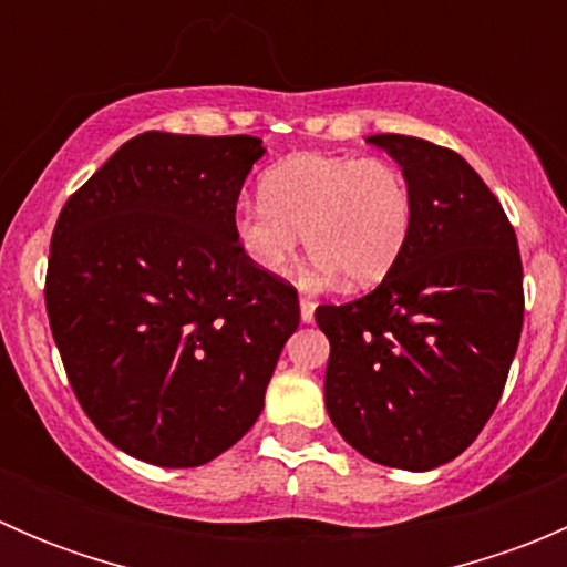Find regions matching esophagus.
Listing matches in <instances>:
<instances>
[{
	"instance_id": "obj_1",
	"label": "esophagus",
	"mask_w": 567,
	"mask_h": 567,
	"mask_svg": "<svg viewBox=\"0 0 567 567\" xmlns=\"http://www.w3.org/2000/svg\"><path fill=\"white\" fill-rule=\"evenodd\" d=\"M299 305H301V320H305V323H310V320L316 318V301H312L310 296H301Z\"/></svg>"
}]
</instances>
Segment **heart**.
Instances as JSON below:
<instances>
[{
    "label": "heart",
    "instance_id": "b5f03b06",
    "mask_svg": "<svg viewBox=\"0 0 567 567\" xmlns=\"http://www.w3.org/2000/svg\"><path fill=\"white\" fill-rule=\"evenodd\" d=\"M262 199H244L233 233L260 271L285 274L301 233L323 271L348 288L381 282L398 266L414 230V192L384 158L299 153L266 169Z\"/></svg>",
    "mask_w": 567,
    "mask_h": 567
}]
</instances>
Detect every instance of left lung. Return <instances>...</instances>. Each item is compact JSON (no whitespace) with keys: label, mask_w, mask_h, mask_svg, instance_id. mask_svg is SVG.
<instances>
[{"label":"left lung","mask_w":567,"mask_h":567,"mask_svg":"<svg viewBox=\"0 0 567 567\" xmlns=\"http://www.w3.org/2000/svg\"><path fill=\"white\" fill-rule=\"evenodd\" d=\"M414 192V230L373 293L320 305L323 394L364 458L427 472L458 458L494 414L524 323L516 230L455 151L375 134Z\"/></svg>","instance_id":"left-lung-1"}]
</instances>
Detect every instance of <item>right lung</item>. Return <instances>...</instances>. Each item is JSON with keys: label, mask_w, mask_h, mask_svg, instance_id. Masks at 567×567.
<instances>
[{"label": "right lung", "mask_w": 567, "mask_h": 567, "mask_svg": "<svg viewBox=\"0 0 567 567\" xmlns=\"http://www.w3.org/2000/svg\"><path fill=\"white\" fill-rule=\"evenodd\" d=\"M257 136L145 131L68 197L51 236L45 312L68 381L123 453L188 468L255 425L293 285L233 233Z\"/></svg>", "instance_id": "right-lung-1"}]
</instances>
